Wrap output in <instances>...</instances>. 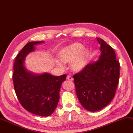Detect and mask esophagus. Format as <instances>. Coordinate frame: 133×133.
I'll return each instance as SVG.
<instances>
[{
	"mask_svg": "<svg viewBox=\"0 0 133 133\" xmlns=\"http://www.w3.org/2000/svg\"><path fill=\"white\" fill-rule=\"evenodd\" d=\"M67 79H68V80H70V81H73V79H74V78L71 76H70V75H68L67 76Z\"/></svg>",
	"mask_w": 133,
	"mask_h": 133,
	"instance_id": "esophagus-1",
	"label": "esophagus"
}]
</instances>
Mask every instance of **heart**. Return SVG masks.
Segmentation results:
<instances>
[{"label": "heart", "mask_w": 133, "mask_h": 133, "mask_svg": "<svg viewBox=\"0 0 133 133\" xmlns=\"http://www.w3.org/2000/svg\"><path fill=\"white\" fill-rule=\"evenodd\" d=\"M59 60L57 64L63 67L64 64L70 63V68L74 72H80L85 67L88 56V50L83 48L81 43H74L62 49L58 55Z\"/></svg>", "instance_id": "obj_1"}]
</instances>
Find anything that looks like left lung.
Segmentation results:
<instances>
[{"instance_id": "obj_1", "label": "left lung", "mask_w": 133, "mask_h": 133, "mask_svg": "<svg viewBox=\"0 0 133 133\" xmlns=\"http://www.w3.org/2000/svg\"><path fill=\"white\" fill-rule=\"evenodd\" d=\"M101 45L99 59L73 75L78 99L87 111L102 110L113 99L119 83L120 63L113 48L97 38Z\"/></svg>"}]
</instances>
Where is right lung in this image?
<instances>
[{"mask_svg":"<svg viewBox=\"0 0 133 133\" xmlns=\"http://www.w3.org/2000/svg\"><path fill=\"white\" fill-rule=\"evenodd\" d=\"M44 42H30L20 51L14 64L13 81L16 96L24 109L37 116L48 117L57 107L61 85L67 75L38 74L26 68V56L35 50V45Z\"/></svg>","mask_w":133,"mask_h":133,"instance_id":"obj_1","label":"right lung"}]
</instances>
